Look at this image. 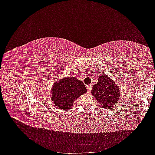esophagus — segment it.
Listing matches in <instances>:
<instances>
[{
	"mask_svg": "<svg viewBox=\"0 0 155 155\" xmlns=\"http://www.w3.org/2000/svg\"><path fill=\"white\" fill-rule=\"evenodd\" d=\"M87 91H88V92H90L91 90L92 89V85H87Z\"/></svg>",
	"mask_w": 155,
	"mask_h": 155,
	"instance_id": "1",
	"label": "esophagus"
}]
</instances>
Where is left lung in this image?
<instances>
[{"instance_id": "obj_1", "label": "left lung", "mask_w": 155, "mask_h": 155, "mask_svg": "<svg viewBox=\"0 0 155 155\" xmlns=\"http://www.w3.org/2000/svg\"><path fill=\"white\" fill-rule=\"evenodd\" d=\"M91 93L103 108L107 109L116 105L120 98L119 87L106 75L98 78V82L93 85Z\"/></svg>"}]
</instances>
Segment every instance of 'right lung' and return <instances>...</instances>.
I'll return each mask as SVG.
<instances>
[{"label":"right lung","mask_w":155,"mask_h":155,"mask_svg":"<svg viewBox=\"0 0 155 155\" xmlns=\"http://www.w3.org/2000/svg\"><path fill=\"white\" fill-rule=\"evenodd\" d=\"M87 92L83 83L74 77H64L55 81L51 87V101L60 109L72 108L75 100Z\"/></svg>","instance_id":"obj_1"}]
</instances>
